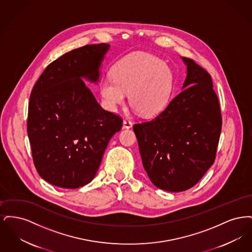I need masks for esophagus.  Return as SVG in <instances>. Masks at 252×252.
Instances as JSON below:
<instances>
[{
	"label": "esophagus",
	"mask_w": 252,
	"mask_h": 252,
	"mask_svg": "<svg viewBox=\"0 0 252 252\" xmlns=\"http://www.w3.org/2000/svg\"><path fill=\"white\" fill-rule=\"evenodd\" d=\"M132 126V122L129 120H124L123 122V128H126V129H128V128H130Z\"/></svg>",
	"instance_id": "obj_1"
}]
</instances>
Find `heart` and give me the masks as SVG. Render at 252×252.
<instances>
[{"label":"heart","instance_id":"obj_1","mask_svg":"<svg viewBox=\"0 0 252 252\" xmlns=\"http://www.w3.org/2000/svg\"><path fill=\"white\" fill-rule=\"evenodd\" d=\"M112 80L100 84V94L109 109L129 103L144 116H153L167 105L172 92L173 74L167 65L148 54H134L112 68Z\"/></svg>","mask_w":252,"mask_h":252}]
</instances>
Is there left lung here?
<instances>
[{
  "label": "left lung",
  "mask_w": 252,
  "mask_h": 252,
  "mask_svg": "<svg viewBox=\"0 0 252 252\" xmlns=\"http://www.w3.org/2000/svg\"><path fill=\"white\" fill-rule=\"evenodd\" d=\"M187 65L183 91L152 120L135 124L143 165L161 190L194 186L216 159L222 117L210 73L195 61Z\"/></svg>",
  "instance_id": "8db88e82"
}]
</instances>
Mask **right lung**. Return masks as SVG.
Instances as JSON below:
<instances>
[{
	"label": "right lung",
	"instance_id": "obj_1",
	"mask_svg": "<svg viewBox=\"0 0 252 252\" xmlns=\"http://www.w3.org/2000/svg\"><path fill=\"white\" fill-rule=\"evenodd\" d=\"M109 45L74 49L50 63L31 92L27 133L38 175L75 189L95 177L111 137L123 120L97 103L82 77L97 82Z\"/></svg>",
	"mask_w": 252,
	"mask_h": 252
}]
</instances>
